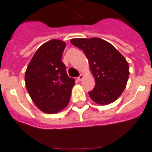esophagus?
Returning <instances> with one entry per match:
<instances>
[{"mask_svg":"<svg viewBox=\"0 0 152 152\" xmlns=\"http://www.w3.org/2000/svg\"><path fill=\"white\" fill-rule=\"evenodd\" d=\"M83 78H84V75H82V74H80V76H78V77H77V80H78L79 81H80V80L83 79Z\"/></svg>","mask_w":152,"mask_h":152,"instance_id":"1","label":"esophagus"}]
</instances>
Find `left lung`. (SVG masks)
Returning <instances> with one entry per match:
<instances>
[{
	"label": "left lung",
	"mask_w": 152,
	"mask_h": 152,
	"mask_svg": "<svg viewBox=\"0 0 152 152\" xmlns=\"http://www.w3.org/2000/svg\"><path fill=\"white\" fill-rule=\"evenodd\" d=\"M71 43L83 51L90 62L95 86L89 92L92 100L106 105L123 93L129 76L128 61L116 48L99 38L73 39Z\"/></svg>",
	"instance_id": "left-lung-1"
}]
</instances>
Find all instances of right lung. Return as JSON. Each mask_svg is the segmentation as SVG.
Wrapping results in <instances>:
<instances>
[{
	"label": "right lung",
	"instance_id": "obj_1",
	"mask_svg": "<svg viewBox=\"0 0 152 152\" xmlns=\"http://www.w3.org/2000/svg\"><path fill=\"white\" fill-rule=\"evenodd\" d=\"M66 43L53 39L39 48L28 63L25 85L34 103L46 113H56L68 104L75 80L61 61Z\"/></svg>",
	"mask_w": 152,
	"mask_h": 152
}]
</instances>
